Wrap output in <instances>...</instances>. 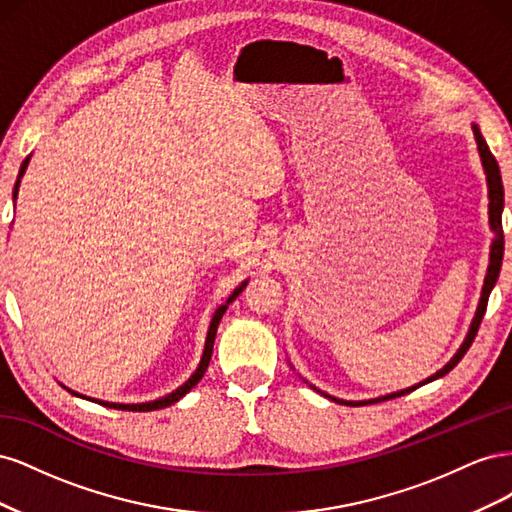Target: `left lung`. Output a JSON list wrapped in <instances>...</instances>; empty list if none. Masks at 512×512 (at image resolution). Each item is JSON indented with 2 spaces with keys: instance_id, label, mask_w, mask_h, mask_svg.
Wrapping results in <instances>:
<instances>
[{
  "instance_id": "obj_1",
  "label": "left lung",
  "mask_w": 512,
  "mask_h": 512,
  "mask_svg": "<svg viewBox=\"0 0 512 512\" xmlns=\"http://www.w3.org/2000/svg\"><path fill=\"white\" fill-rule=\"evenodd\" d=\"M472 132H474V141H476V149H478V156H480V164H483V170H485V179H487V196H489V228L493 232V239H491V247H489V267H487V275H485V282H483V290H480V299H478V307H476V314L470 322V329L466 333V337H463L461 346L457 348V352L451 356V361H448L442 369H438L436 374H431L429 378H425L423 382H418L414 386H408V389H401V391H395V393H389V395H380V397H374V399H361V401H346V399H337L333 395H327L322 393L320 389H316V386H312L314 391L322 393L324 397H329L331 401H335V404H346V406H365V404H378V401H386V399H395V397H401L406 393H412L414 389H418V386H423L427 382H433L438 380L442 376H446L448 371H451L461 359L463 354L468 352V348L472 346L474 337H476V331L480 327V320H483L485 316V309H487V301H489V294L495 286V282H498L500 277V269H502V258H504V232H502V211H504V185H502V175H500V166L498 162H495L493 153L489 151L487 143L483 134H480L476 123H472ZM307 382V380H305Z\"/></svg>"
}]
</instances>
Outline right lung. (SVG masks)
Returning a JSON list of instances; mask_svg holds the SVG:
<instances>
[{"instance_id":"1","label":"right lung","mask_w":512,"mask_h":512,"mask_svg":"<svg viewBox=\"0 0 512 512\" xmlns=\"http://www.w3.org/2000/svg\"><path fill=\"white\" fill-rule=\"evenodd\" d=\"M29 160H32V156H27L25 160H23V164H21V170H19V177H17V183H14V192H12V198L17 200V196H19V185H21V179H23V175H25V170H27V164H29ZM247 282L250 280H243L235 290H232V294L230 297L226 299V303H222L218 309H215L213 312V318H211V322H209V331H207V339H205V350H203V356H200V363H198V367H196V371L194 374L185 380L179 389H175L173 393H168V395H164V397H158V399H153V401H143V404H115V401H102V399H94V397H85V395H81V393H76V391H72V389H68V386H64V389H68L72 395H76V397H83V399H89V401H96V404H100V406H106V408H115V410H128V412H149V410H160V408H168V406H173L175 401H179L185 393H190L194 386L200 382V378L205 376V371H207V367H209V361H211V354H213V342H215V333H218V327H220V320H222V316L226 314V309H228V305L235 301L239 294L243 292V288L247 286Z\"/></svg>"}]
</instances>
